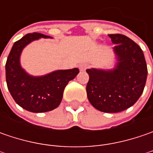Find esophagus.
Returning <instances> with one entry per match:
<instances>
[{"label": "esophagus", "instance_id": "esophagus-1", "mask_svg": "<svg viewBox=\"0 0 153 153\" xmlns=\"http://www.w3.org/2000/svg\"><path fill=\"white\" fill-rule=\"evenodd\" d=\"M87 68H88V65L86 64H81L79 65V70L81 71H84Z\"/></svg>", "mask_w": 153, "mask_h": 153}]
</instances>
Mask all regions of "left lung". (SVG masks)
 <instances>
[{
  "label": "left lung",
  "instance_id": "obj_1",
  "mask_svg": "<svg viewBox=\"0 0 153 153\" xmlns=\"http://www.w3.org/2000/svg\"><path fill=\"white\" fill-rule=\"evenodd\" d=\"M115 44L114 67L109 70L91 68L87 95L95 109L115 113L132 106L142 94L147 77V66L141 48L124 35L111 34Z\"/></svg>",
  "mask_w": 153,
  "mask_h": 153
}]
</instances>
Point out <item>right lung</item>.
I'll use <instances>...</instances> for the list:
<instances>
[{
	"instance_id": "1",
	"label": "right lung",
	"mask_w": 153,
	"mask_h": 153,
	"mask_svg": "<svg viewBox=\"0 0 153 153\" xmlns=\"http://www.w3.org/2000/svg\"><path fill=\"white\" fill-rule=\"evenodd\" d=\"M40 38L52 37L41 33L27 34L14 42L6 63V80L12 97L22 108L36 113L57 108L65 86L79 73L78 68L58 70L38 76L27 73L20 65L22 51Z\"/></svg>"
}]
</instances>
